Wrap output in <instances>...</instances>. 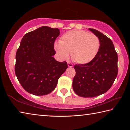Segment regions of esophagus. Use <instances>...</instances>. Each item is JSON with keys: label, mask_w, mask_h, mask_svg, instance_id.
<instances>
[{"label": "esophagus", "mask_w": 130, "mask_h": 130, "mask_svg": "<svg viewBox=\"0 0 130 130\" xmlns=\"http://www.w3.org/2000/svg\"><path fill=\"white\" fill-rule=\"evenodd\" d=\"M68 67H70V68H72V67H73V65L72 64V63H70V62H68Z\"/></svg>", "instance_id": "1"}]
</instances>
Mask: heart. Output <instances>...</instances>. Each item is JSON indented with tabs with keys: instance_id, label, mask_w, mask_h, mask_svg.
Returning a JSON list of instances; mask_svg holds the SVG:
<instances>
[{
	"instance_id": "obj_1",
	"label": "heart",
	"mask_w": 130,
	"mask_h": 130,
	"mask_svg": "<svg viewBox=\"0 0 130 130\" xmlns=\"http://www.w3.org/2000/svg\"><path fill=\"white\" fill-rule=\"evenodd\" d=\"M100 41L93 34L83 30H72L61 37L54 44V49L63 60H68L70 54L73 61L85 64L93 60L100 48Z\"/></svg>"
}]
</instances>
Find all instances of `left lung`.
I'll list each match as a JSON object with an SVG mask.
<instances>
[{"label":"left lung","mask_w":130,"mask_h":130,"mask_svg":"<svg viewBox=\"0 0 130 130\" xmlns=\"http://www.w3.org/2000/svg\"><path fill=\"white\" fill-rule=\"evenodd\" d=\"M89 30L98 37L100 48L93 60L74 66V92L83 98H93L107 92L118 75V54L112 41L93 28Z\"/></svg>","instance_id":"8db88e82"}]
</instances>
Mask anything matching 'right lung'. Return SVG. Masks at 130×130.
I'll return each instance as SVG.
<instances>
[{"mask_svg":"<svg viewBox=\"0 0 130 130\" xmlns=\"http://www.w3.org/2000/svg\"><path fill=\"white\" fill-rule=\"evenodd\" d=\"M60 30L42 26L26 34L16 54L15 72L24 89L36 96L54 91L58 78L68 68L66 61L53 57L54 43Z\"/></svg>","mask_w":130,"mask_h":130,"instance_id":"right-lung-1","label":"right lung"}]
</instances>
